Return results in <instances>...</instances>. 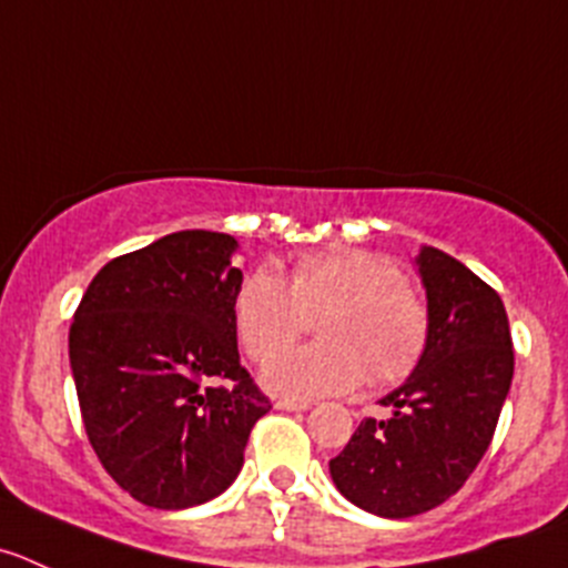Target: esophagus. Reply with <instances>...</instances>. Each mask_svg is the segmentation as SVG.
Masks as SVG:
<instances>
[{"mask_svg": "<svg viewBox=\"0 0 568 568\" xmlns=\"http://www.w3.org/2000/svg\"><path fill=\"white\" fill-rule=\"evenodd\" d=\"M274 407H277V410H296V413H302V410H307V407H311V402H294V399H277V402H274Z\"/></svg>", "mask_w": 568, "mask_h": 568, "instance_id": "esophagus-1", "label": "esophagus"}]
</instances>
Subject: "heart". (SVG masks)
Here are the masks:
<instances>
[{"label":"heart","mask_w":568,"mask_h":568,"mask_svg":"<svg viewBox=\"0 0 568 568\" xmlns=\"http://www.w3.org/2000/svg\"><path fill=\"white\" fill-rule=\"evenodd\" d=\"M325 316L322 345L301 347L263 366L272 394L311 399L341 394L368 377L374 385L405 379L430 341V307L388 255L327 250L300 255L285 283L272 266L244 274L233 296V324L252 361H266Z\"/></svg>","instance_id":"1"}]
</instances>
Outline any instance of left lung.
Listing matches in <instances>:
<instances>
[{
    "instance_id": "8db88e82",
    "label": "left lung",
    "mask_w": 568,
    "mask_h": 568,
    "mask_svg": "<svg viewBox=\"0 0 568 568\" xmlns=\"http://www.w3.org/2000/svg\"><path fill=\"white\" fill-rule=\"evenodd\" d=\"M430 341L410 377L379 399L390 418H363L329 460L335 488L383 519L427 514L460 491L486 455L514 379L503 300L436 246L416 257Z\"/></svg>"
}]
</instances>
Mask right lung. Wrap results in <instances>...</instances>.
I'll return each instance as SVG.
<instances>
[{"mask_svg":"<svg viewBox=\"0 0 568 568\" xmlns=\"http://www.w3.org/2000/svg\"><path fill=\"white\" fill-rule=\"evenodd\" d=\"M235 250L227 233L163 235L99 268L71 322L88 442L150 508H194L227 491L252 427L272 410L239 357Z\"/></svg>","mask_w":568,"mask_h":568,"instance_id":"1","label":"right lung"}]
</instances>
